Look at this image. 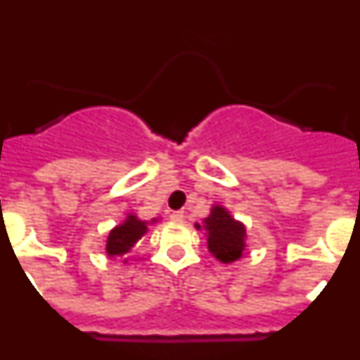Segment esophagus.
I'll use <instances>...</instances> for the list:
<instances>
[{
	"label": "esophagus",
	"instance_id": "34e87169",
	"mask_svg": "<svg viewBox=\"0 0 360 360\" xmlns=\"http://www.w3.org/2000/svg\"><path fill=\"white\" fill-rule=\"evenodd\" d=\"M169 218L173 219V221H182V219H184V211H174V212H171Z\"/></svg>",
	"mask_w": 360,
	"mask_h": 360
}]
</instances>
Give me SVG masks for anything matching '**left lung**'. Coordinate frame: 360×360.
<instances>
[{
    "instance_id": "8db88e82",
    "label": "left lung",
    "mask_w": 360,
    "mask_h": 360,
    "mask_svg": "<svg viewBox=\"0 0 360 360\" xmlns=\"http://www.w3.org/2000/svg\"><path fill=\"white\" fill-rule=\"evenodd\" d=\"M196 229L200 225L196 224ZM203 229L207 231L209 250L221 263L240 259L245 249V227L225 211L221 205H214L211 214L203 219Z\"/></svg>"
}]
</instances>
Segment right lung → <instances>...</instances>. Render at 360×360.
I'll list each match as a JSON object with an SVG mask.
<instances>
[{
  "instance_id": "obj_1",
  "label": "right lung",
  "mask_w": 360,
  "mask_h": 360,
  "mask_svg": "<svg viewBox=\"0 0 360 360\" xmlns=\"http://www.w3.org/2000/svg\"><path fill=\"white\" fill-rule=\"evenodd\" d=\"M155 221V219H153ZM148 232V224L142 219L136 218L135 214H129L126 221L117 225L113 231L110 232L106 243L108 256H126L129 250L135 247V243Z\"/></svg>"
}]
</instances>
